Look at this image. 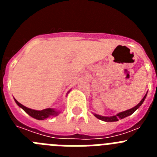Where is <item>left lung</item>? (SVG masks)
I'll return each instance as SVG.
<instances>
[{
  "label": "left lung",
  "mask_w": 157,
  "mask_h": 157,
  "mask_svg": "<svg viewBox=\"0 0 157 157\" xmlns=\"http://www.w3.org/2000/svg\"><path fill=\"white\" fill-rule=\"evenodd\" d=\"M146 95H147V94H145V97L143 98V99L140 101V103L138 104V105H136L135 107H134V108H132V109H129V110L120 112V113L116 115V116H109H109H107V117H106V116H99V115H97V114H94V116L98 118V119H99V120H102V121H105V122H116V121H118L119 120H121V119H123V118H125V117H127V116H129L130 115L133 114V113H134V112H135V111L137 110V109H138L141 105H142V103H143L144 101H145V98H146Z\"/></svg>",
  "instance_id": "left-lung-1"
}]
</instances>
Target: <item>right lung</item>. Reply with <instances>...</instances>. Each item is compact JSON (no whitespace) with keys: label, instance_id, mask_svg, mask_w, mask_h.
Masks as SVG:
<instances>
[{"label":"right lung","instance_id":"obj_1","mask_svg":"<svg viewBox=\"0 0 157 157\" xmlns=\"http://www.w3.org/2000/svg\"><path fill=\"white\" fill-rule=\"evenodd\" d=\"M15 101H16V103L17 104L20 108H22L25 112H27L29 116L34 118V119H37V120H44L45 119H47V118L54 117V116H58L59 113V112L54 110V109H46L41 111L33 110V109H28L27 107L23 106V105H21L19 102H18L16 99H15Z\"/></svg>","mask_w":157,"mask_h":157}]
</instances>
